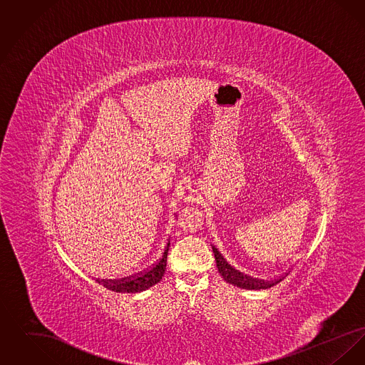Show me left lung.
<instances>
[{
	"instance_id": "1",
	"label": "left lung",
	"mask_w": 365,
	"mask_h": 365,
	"mask_svg": "<svg viewBox=\"0 0 365 365\" xmlns=\"http://www.w3.org/2000/svg\"><path fill=\"white\" fill-rule=\"evenodd\" d=\"M212 249H213V253H215V260H216V267H217L219 274L223 277L227 283L234 284V286L241 287V289H247V290L269 289V287L278 284L279 282H282L290 272V269H289L286 274H283L282 277H279L278 279H275L272 282H265V280H261V279L250 278L247 275H243L242 272L237 271L234 267H231L215 246H212Z\"/></svg>"
}]
</instances>
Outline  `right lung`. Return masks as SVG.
I'll use <instances>...</instances> for the list:
<instances>
[{
	"instance_id": "obj_1",
	"label": "right lung",
	"mask_w": 365,
	"mask_h": 365,
	"mask_svg": "<svg viewBox=\"0 0 365 365\" xmlns=\"http://www.w3.org/2000/svg\"><path fill=\"white\" fill-rule=\"evenodd\" d=\"M168 246L170 242L165 246L163 256L158 260L152 264L149 268L143 269L137 275L127 277L123 279H97L98 283H101L104 287L116 292V293H139L143 292L153 284L158 283L164 274H165V267H167V256H168Z\"/></svg>"
}]
</instances>
